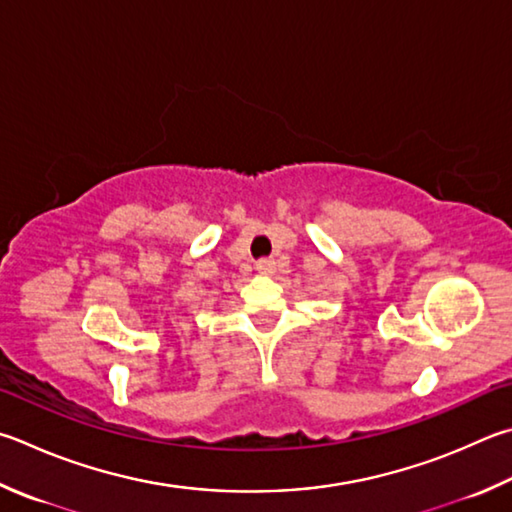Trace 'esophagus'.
<instances>
[{"mask_svg": "<svg viewBox=\"0 0 512 512\" xmlns=\"http://www.w3.org/2000/svg\"><path fill=\"white\" fill-rule=\"evenodd\" d=\"M257 271L262 275H271V273H275V262L273 259H259Z\"/></svg>", "mask_w": 512, "mask_h": 512, "instance_id": "1", "label": "esophagus"}]
</instances>
